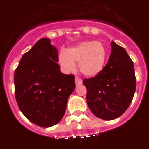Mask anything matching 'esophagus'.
I'll return each mask as SVG.
<instances>
[{"instance_id": "34e87169", "label": "esophagus", "mask_w": 149, "mask_h": 149, "mask_svg": "<svg viewBox=\"0 0 149 149\" xmlns=\"http://www.w3.org/2000/svg\"><path fill=\"white\" fill-rule=\"evenodd\" d=\"M75 82H76V86H80V85L82 83V80L78 77H76V79H75Z\"/></svg>"}]
</instances>
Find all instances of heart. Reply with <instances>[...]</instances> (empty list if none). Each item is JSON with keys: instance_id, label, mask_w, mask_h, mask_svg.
I'll use <instances>...</instances> for the list:
<instances>
[{"instance_id": "obj_1", "label": "heart", "mask_w": 149, "mask_h": 149, "mask_svg": "<svg viewBox=\"0 0 149 149\" xmlns=\"http://www.w3.org/2000/svg\"><path fill=\"white\" fill-rule=\"evenodd\" d=\"M107 51L101 42L89 41L79 43L60 54L61 66L67 71H74L78 63L79 71L88 77H94L102 72L105 66Z\"/></svg>"}]
</instances>
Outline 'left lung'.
Wrapping results in <instances>:
<instances>
[{"instance_id":"8db88e82","label":"left lung","mask_w":149,"mask_h":149,"mask_svg":"<svg viewBox=\"0 0 149 149\" xmlns=\"http://www.w3.org/2000/svg\"><path fill=\"white\" fill-rule=\"evenodd\" d=\"M111 45V54L102 72L82 82L89 109L105 120L116 119L127 111L136 87L132 61L123 47L113 42Z\"/></svg>"}]
</instances>
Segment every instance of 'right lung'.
Here are the masks:
<instances>
[{
    "label": "right lung",
    "mask_w": 149,
    "mask_h": 149,
    "mask_svg": "<svg viewBox=\"0 0 149 149\" xmlns=\"http://www.w3.org/2000/svg\"><path fill=\"white\" fill-rule=\"evenodd\" d=\"M58 61V50L49 38H43L22 55L15 70L17 104L25 117L39 127L59 123L76 87L74 76L62 73Z\"/></svg>",
    "instance_id": "1"
}]
</instances>
